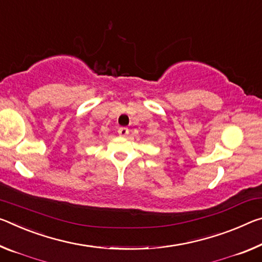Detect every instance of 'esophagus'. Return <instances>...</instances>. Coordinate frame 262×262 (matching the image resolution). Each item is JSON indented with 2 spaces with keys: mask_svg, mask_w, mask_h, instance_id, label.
I'll return each mask as SVG.
<instances>
[{
  "mask_svg": "<svg viewBox=\"0 0 262 262\" xmlns=\"http://www.w3.org/2000/svg\"><path fill=\"white\" fill-rule=\"evenodd\" d=\"M118 133L120 136H122V138H124V136H127L128 134H129V129H128L127 127H120L118 129Z\"/></svg>",
  "mask_w": 262,
  "mask_h": 262,
  "instance_id": "1",
  "label": "esophagus"
}]
</instances>
